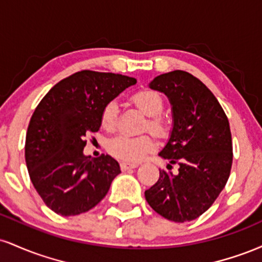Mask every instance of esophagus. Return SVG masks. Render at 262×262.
Returning a JSON list of instances; mask_svg holds the SVG:
<instances>
[{
    "label": "esophagus",
    "mask_w": 262,
    "mask_h": 262,
    "mask_svg": "<svg viewBox=\"0 0 262 262\" xmlns=\"http://www.w3.org/2000/svg\"><path fill=\"white\" fill-rule=\"evenodd\" d=\"M139 166V164L138 162H122L121 164V167L122 170H128V169H135V167Z\"/></svg>",
    "instance_id": "obj_1"
}]
</instances>
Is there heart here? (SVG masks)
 I'll use <instances>...</instances> for the list:
<instances>
[{
  "mask_svg": "<svg viewBox=\"0 0 262 262\" xmlns=\"http://www.w3.org/2000/svg\"><path fill=\"white\" fill-rule=\"evenodd\" d=\"M132 101L145 116L150 117L146 124V128H149L150 132L156 135H164L166 133V123L159 117L164 110V102L159 93L143 90L135 93L132 97ZM117 117H118V104L114 101L108 102L102 111V125L108 130H112L116 127ZM155 140L150 135H141V137L118 135L108 143V149L114 156L128 161L143 160L149 152L155 149Z\"/></svg>",
  "mask_w": 262,
  "mask_h": 262,
  "instance_id": "obj_1",
  "label": "heart"
}]
</instances>
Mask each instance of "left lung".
<instances>
[{
    "instance_id": "8db88e82",
    "label": "left lung",
    "mask_w": 262,
    "mask_h": 262,
    "mask_svg": "<svg viewBox=\"0 0 262 262\" xmlns=\"http://www.w3.org/2000/svg\"><path fill=\"white\" fill-rule=\"evenodd\" d=\"M149 87L167 96L172 130L159 152L179 165L173 175L160 170L145 200L161 217L183 223L203 214L214 203L230 175L233 144L229 122L215 96L202 81L182 70L156 76Z\"/></svg>"
}]
</instances>
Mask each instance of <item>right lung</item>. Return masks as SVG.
<instances>
[{"label":"right lung","instance_id":"right-lung-1","mask_svg":"<svg viewBox=\"0 0 262 262\" xmlns=\"http://www.w3.org/2000/svg\"><path fill=\"white\" fill-rule=\"evenodd\" d=\"M135 83L124 75L82 70L39 102L26 135V164L39 196L55 213L69 217L93 208L121 173L112 156L83 154L85 137L100 129L108 102Z\"/></svg>","mask_w":262,"mask_h":262}]
</instances>
